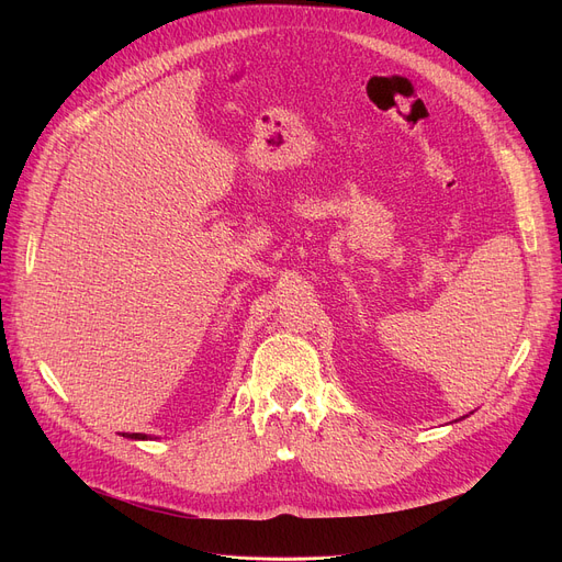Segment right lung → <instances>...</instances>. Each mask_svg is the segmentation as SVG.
<instances>
[{
  "instance_id": "add662e5",
  "label": "right lung",
  "mask_w": 562,
  "mask_h": 562,
  "mask_svg": "<svg viewBox=\"0 0 562 562\" xmlns=\"http://www.w3.org/2000/svg\"><path fill=\"white\" fill-rule=\"evenodd\" d=\"M123 437H130V439H147V435H143V432H125Z\"/></svg>"
}]
</instances>
